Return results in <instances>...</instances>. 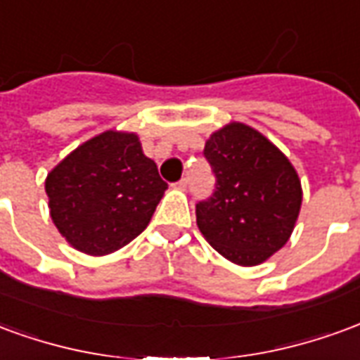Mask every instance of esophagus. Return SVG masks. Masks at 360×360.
<instances>
[{"label": "esophagus", "mask_w": 360, "mask_h": 360, "mask_svg": "<svg viewBox=\"0 0 360 360\" xmlns=\"http://www.w3.org/2000/svg\"><path fill=\"white\" fill-rule=\"evenodd\" d=\"M187 185H188L187 177H183V179H179L177 183H173V187L181 188V191H185V188H187Z\"/></svg>", "instance_id": "34e87169"}]
</instances>
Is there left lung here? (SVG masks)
<instances>
[{"mask_svg": "<svg viewBox=\"0 0 360 360\" xmlns=\"http://www.w3.org/2000/svg\"><path fill=\"white\" fill-rule=\"evenodd\" d=\"M216 177L212 196L196 204V224L221 257L257 266L293 231L302 191L291 162L266 136L229 123L204 146Z\"/></svg>", "mask_w": 360, "mask_h": 360, "instance_id": "left-lung-1", "label": "left lung"}]
</instances>
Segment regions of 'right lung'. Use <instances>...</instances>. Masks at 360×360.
Instances as JSON below:
<instances>
[{
	"mask_svg": "<svg viewBox=\"0 0 360 360\" xmlns=\"http://www.w3.org/2000/svg\"><path fill=\"white\" fill-rule=\"evenodd\" d=\"M167 188L139 136L105 131L53 167L46 179L59 233L86 255L125 247L148 226Z\"/></svg>",
	"mask_w": 360,
	"mask_h": 360,
	"instance_id": "right-lung-1",
	"label": "right lung"
}]
</instances>
